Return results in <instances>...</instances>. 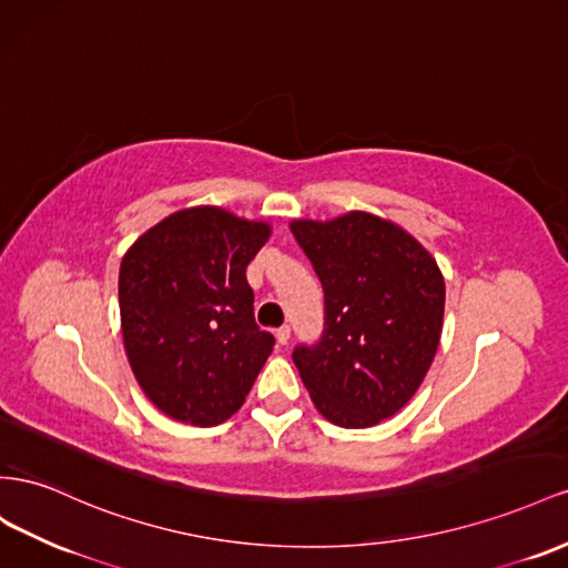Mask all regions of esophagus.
<instances>
[{
	"instance_id": "1",
	"label": "esophagus",
	"mask_w": 568,
	"mask_h": 568,
	"mask_svg": "<svg viewBox=\"0 0 568 568\" xmlns=\"http://www.w3.org/2000/svg\"><path fill=\"white\" fill-rule=\"evenodd\" d=\"M274 336H277V342L284 346V344L291 339V327H286V325L280 327L277 332H274Z\"/></svg>"
}]
</instances>
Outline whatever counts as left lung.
<instances>
[{"instance_id":"1","label":"left lung","mask_w":568,"mask_h":568,"mask_svg":"<svg viewBox=\"0 0 568 568\" xmlns=\"http://www.w3.org/2000/svg\"><path fill=\"white\" fill-rule=\"evenodd\" d=\"M325 291V327L294 358L317 410L342 427L392 418L435 358L444 280L404 229L367 212L332 222H291Z\"/></svg>"}]
</instances>
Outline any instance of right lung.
Returning a JSON list of instances; mask_svg holds the SVG:
<instances>
[{
  "label": "right lung",
  "instance_id": "right-lung-1",
  "mask_svg": "<svg viewBox=\"0 0 568 568\" xmlns=\"http://www.w3.org/2000/svg\"><path fill=\"white\" fill-rule=\"evenodd\" d=\"M267 239L265 222L191 207L152 226L121 260L126 356L138 385L170 418L212 427L246 402L274 346L257 327L246 280Z\"/></svg>",
  "mask_w": 568,
  "mask_h": 568
}]
</instances>
